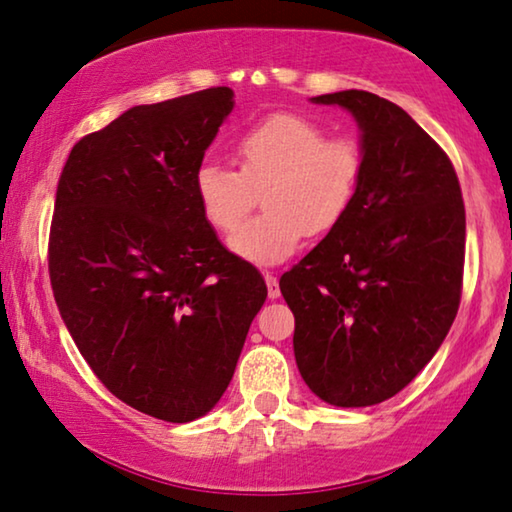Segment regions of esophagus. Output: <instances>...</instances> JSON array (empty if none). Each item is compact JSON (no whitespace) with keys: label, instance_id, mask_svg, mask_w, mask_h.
Instances as JSON below:
<instances>
[{"label":"esophagus","instance_id":"esophagus-1","mask_svg":"<svg viewBox=\"0 0 512 512\" xmlns=\"http://www.w3.org/2000/svg\"><path fill=\"white\" fill-rule=\"evenodd\" d=\"M264 280H266V290H269V299H278L280 297V287H278L276 276L266 271L264 273Z\"/></svg>","mask_w":512,"mask_h":512}]
</instances>
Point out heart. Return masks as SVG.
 Instances as JSON below:
<instances>
[{
  "label": "heart",
  "mask_w": 512,
  "mask_h": 512,
  "mask_svg": "<svg viewBox=\"0 0 512 512\" xmlns=\"http://www.w3.org/2000/svg\"><path fill=\"white\" fill-rule=\"evenodd\" d=\"M239 169L204 162L194 174L199 211L215 232L232 234L264 192V215L241 227L229 248L243 262L273 266L290 259L306 234L334 229L350 211L364 171L352 136H327L299 113H271L234 141Z\"/></svg>",
  "instance_id": "heart-1"
}]
</instances>
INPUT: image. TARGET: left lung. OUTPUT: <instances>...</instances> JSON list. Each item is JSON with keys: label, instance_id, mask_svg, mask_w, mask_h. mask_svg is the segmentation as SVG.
<instances>
[{"label": "left lung", "instance_id": "obj_1", "mask_svg": "<svg viewBox=\"0 0 512 512\" xmlns=\"http://www.w3.org/2000/svg\"><path fill=\"white\" fill-rule=\"evenodd\" d=\"M355 118L364 171L345 218L280 276L294 359L341 408L401 392L455 322L466 213L448 155L401 109L364 90L311 99Z\"/></svg>", "mask_w": 512, "mask_h": 512}]
</instances>
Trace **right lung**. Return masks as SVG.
<instances>
[{
    "label": "right lung",
    "instance_id": "1",
    "mask_svg": "<svg viewBox=\"0 0 512 512\" xmlns=\"http://www.w3.org/2000/svg\"><path fill=\"white\" fill-rule=\"evenodd\" d=\"M234 92L132 106L71 148L50 225V285L95 376L127 406L192 422L225 394L266 299L204 220L194 174Z\"/></svg>",
    "mask_w": 512,
    "mask_h": 512
}]
</instances>
